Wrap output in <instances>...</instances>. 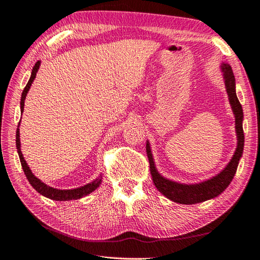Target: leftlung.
<instances>
[{"label":"left lung","instance_id":"8db88e82","mask_svg":"<svg viewBox=\"0 0 260 260\" xmlns=\"http://www.w3.org/2000/svg\"><path fill=\"white\" fill-rule=\"evenodd\" d=\"M223 72L224 83L226 87V92L229 94L230 103H231L233 112L235 115V128L237 134V147L234 152L232 160L230 161L226 168L220 174L216 175L212 179L205 181L199 184L194 185H184L172 182L162 177L154 168V163L152 159V154L150 151L149 143L147 142V155L149 159L150 173L152 176V181L160 192H162L167 198L171 199L172 202L184 204V205H194L198 203H203L205 200L217 197L223 191L229 184L233 180V176L236 172L237 166L241 155L243 153L244 148V132H243V109L241 103L236 97L235 92V78L233 75V71L229 64H223L221 66Z\"/></svg>","mask_w":260,"mask_h":260}]
</instances>
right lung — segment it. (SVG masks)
I'll list each match as a JSON object with an SVG mask.
<instances>
[{"label": "right lung", "mask_w": 260, "mask_h": 260, "mask_svg": "<svg viewBox=\"0 0 260 260\" xmlns=\"http://www.w3.org/2000/svg\"><path fill=\"white\" fill-rule=\"evenodd\" d=\"M39 66H40V61L37 62L34 66L32 72H31V76L28 80V84L26 85V87L24 88L23 93H21V99H20V110L21 112L24 111V106H25V99H26V95L27 92L29 90V88H30L31 84L34 79L36 78L37 75V72L39 70ZM19 126V124H18ZM16 147H17V152L19 155V159H20V163H21V167H23V170L25 172V175L27 177V180L30 183L31 186L38 191L40 192L41 195H43L44 197H48L50 199H53V200H58V202H66V200H72V199H78L84 197L88 194H90L92 192L95 188H97L100 183H101V179L98 177V179H95L93 182L89 183L85 186H81L79 188H75V189H56L53 187H50L48 185H46L44 183H42L39 179H37V177L32 174V172L30 171V169L27 166V163L23 157V153L20 151V140H19V128H17L16 131Z\"/></svg>", "instance_id": "add662e5"}]
</instances>
